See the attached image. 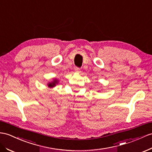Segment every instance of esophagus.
I'll list each match as a JSON object with an SVG mask.
<instances>
[{"label":"esophagus","instance_id":"esophagus-1","mask_svg":"<svg viewBox=\"0 0 152 152\" xmlns=\"http://www.w3.org/2000/svg\"><path fill=\"white\" fill-rule=\"evenodd\" d=\"M80 68H78V67H75V71L76 72H77V73H79L80 72Z\"/></svg>","mask_w":152,"mask_h":152}]
</instances>
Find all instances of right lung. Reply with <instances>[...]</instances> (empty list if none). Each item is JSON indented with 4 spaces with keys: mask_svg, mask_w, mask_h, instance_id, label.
<instances>
[{
    "mask_svg": "<svg viewBox=\"0 0 152 152\" xmlns=\"http://www.w3.org/2000/svg\"><path fill=\"white\" fill-rule=\"evenodd\" d=\"M57 83V80H55L53 82L50 83L49 84H48V86L49 87H53L55 86V84H56Z\"/></svg>",
    "mask_w": 152,
    "mask_h": 152,
    "instance_id": "right-lung-1",
    "label": "right lung"
}]
</instances>
